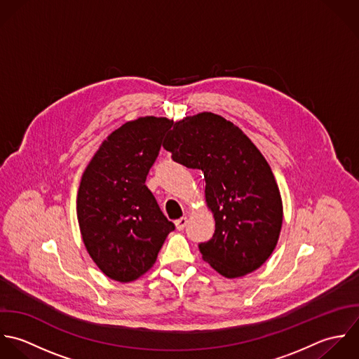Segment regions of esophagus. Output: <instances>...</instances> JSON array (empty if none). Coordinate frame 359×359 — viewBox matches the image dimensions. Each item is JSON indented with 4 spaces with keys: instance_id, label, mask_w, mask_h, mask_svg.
I'll return each mask as SVG.
<instances>
[{
    "instance_id": "esophagus-1",
    "label": "esophagus",
    "mask_w": 359,
    "mask_h": 359,
    "mask_svg": "<svg viewBox=\"0 0 359 359\" xmlns=\"http://www.w3.org/2000/svg\"><path fill=\"white\" fill-rule=\"evenodd\" d=\"M187 217L186 216H183V217H180V219H177V220H175V224H176V229L177 230H183L184 227H186V224H187Z\"/></svg>"
}]
</instances>
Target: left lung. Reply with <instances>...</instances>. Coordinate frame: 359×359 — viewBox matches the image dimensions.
Listing matches in <instances>:
<instances>
[{
    "instance_id": "obj_1",
    "label": "left lung",
    "mask_w": 359,
    "mask_h": 359,
    "mask_svg": "<svg viewBox=\"0 0 359 359\" xmlns=\"http://www.w3.org/2000/svg\"><path fill=\"white\" fill-rule=\"evenodd\" d=\"M163 148L172 159L205 177L215 233L198 248L222 276L258 269L273 252L283 222L275 176L251 140L224 118L203 112L175 123Z\"/></svg>"
}]
</instances>
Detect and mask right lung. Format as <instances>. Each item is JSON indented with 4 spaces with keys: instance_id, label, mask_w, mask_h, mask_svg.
Wrapping results in <instances>:
<instances>
[{
    "instance_id": "add662e5",
    "label": "right lung",
    "mask_w": 359,
    "mask_h": 359,
    "mask_svg": "<svg viewBox=\"0 0 359 359\" xmlns=\"http://www.w3.org/2000/svg\"><path fill=\"white\" fill-rule=\"evenodd\" d=\"M172 125L154 116L125 123L101 144L81 176L76 208L81 237L109 279L140 278L175 230L145 186Z\"/></svg>"
}]
</instances>
